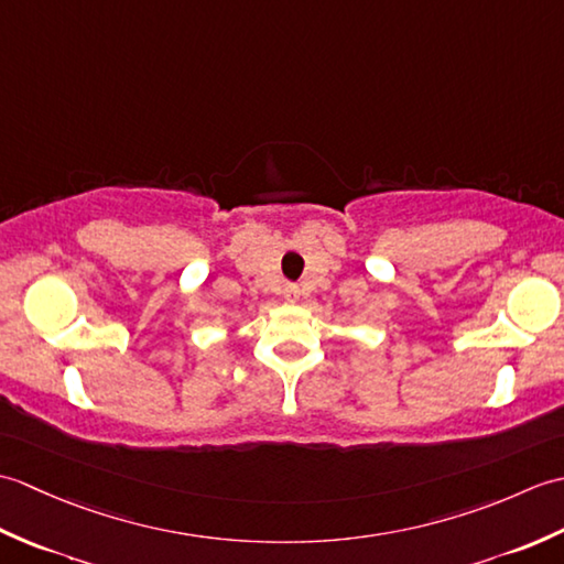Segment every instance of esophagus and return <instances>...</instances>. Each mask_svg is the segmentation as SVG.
<instances>
[{
  "mask_svg": "<svg viewBox=\"0 0 564 564\" xmlns=\"http://www.w3.org/2000/svg\"><path fill=\"white\" fill-rule=\"evenodd\" d=\"M283 293H285V297H291V301H295V297L301 295V289H297L295 283H289V285H285V289H283Z\"/></svg>",
  "mask_w": 564,
  "mask_h": 564,
  "instance_id": "34e87169",
  "label": "esophagus"
}]
</instances>
